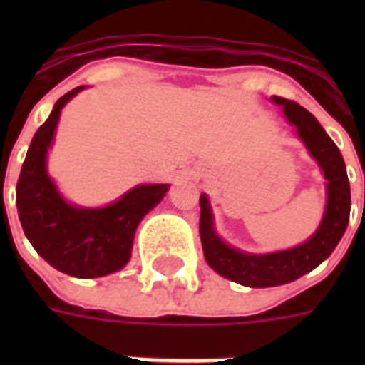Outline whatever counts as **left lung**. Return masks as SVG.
I'll list each match as a JSON object with an SVG mask.
<instances>
[{"mask_svg":"<svg viewBox=\"0 0 365 365\" xmlns=\"http://www.w3.org/2000/svg\"><path fill=\"white\" fill-rule=\"evenodd\" d=\"M272 104L282 108L284 117L295 126L309 155L317 160L326 180V208L317 231L294 248L250 254L235 248L216 233L210 200L200 195V242L206 263L223 278L248 288H271L294 282L326 261L345 235L351 216V185L339 148L320 123L297 102L272 96Z\"/></svg>","mask_w":365,"mask_h":365,"instance_id":"left-lung-1","label":"left lung"}]
</instances>
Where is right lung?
Listing matches in <instances>:
<instances>
[{"label":"right lung","mask_w":365,"mask_h":365,"mask_svg":"<svg viewBox=\"0 0 365 365\" xmlns=\"http://www.w3.org/2000/svg\"><path fill=\"white\" fill-rule=\"evenodd\" d=\"M83 87L64 94L31 138L16 183V208L26 239L56 271L76 278H98L128 263L134 233L149 210L165 199L170 183H142L100 208L71 205L47 170L60 113Z\"/></svg>","instance_id":"1"}]
</instances>
